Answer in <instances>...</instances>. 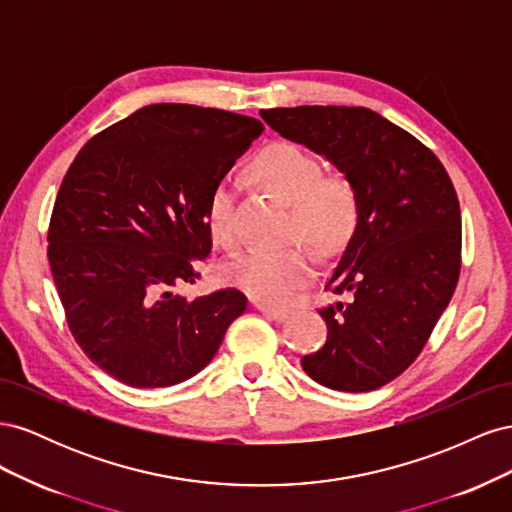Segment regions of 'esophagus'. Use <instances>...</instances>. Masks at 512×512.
I'll return each mask as SVG.
<instances>
[{
	"instance_id": "obj_1",
	"label": "esophagus",
	"mask_w": 512,
	"mask_h": 512,
	"mask_svg": "<svg viewBox=\"0 0 512 512\" xmlns=\"http://www.w3.org/2000/svg\"><path fill=\"white\" fill-rule=\"evenodd\" d=\"M256 309H260V312L271 320H286L288 318V309L271 307V305H265V303H256Z\"/></svg>"
}]
</instances>
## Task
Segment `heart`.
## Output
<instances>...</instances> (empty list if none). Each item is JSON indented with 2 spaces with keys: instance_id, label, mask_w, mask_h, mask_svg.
Segmentation results:
<instances>
[{
  "instance_id": "1",
  "label": "heart",
  "mask_w": 512,
  "mask_h": 512,
  "mask_svg": "<svg viewBox=\"0 0 512 512\" xmlns=\"http://www.w3.org/2000/svg\"><path fill=\"white\" fill-rule=\"evenodd\" d=\"M256 175L292 209L290 232L312 243L322 256H335L359 228L361 205L352 181L324 175L320 160L297 143H273L254 162ZM235 183L228 177L213 185L207 200V226L222 245L237 243ZM226 280L252 299L269 305L288 303L314 275V256L305 247L247 250L224 267Z\"/></svg>"
}]
</instances>
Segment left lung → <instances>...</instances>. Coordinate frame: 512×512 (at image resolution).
I'll return each mask as SVG.
<instances>
[{
  "label": "left lung",
  "instance_id": "8db88e82",
  "mask_svg": "<svg viewBox=\"0 0 512 512\" xmlns=\"http://www.w3.org/2000/svg\"><path fill=\"white\" fill-rule=\"evenodd\" d=\"M260 117L324 156L356 188L359 228L324 288L327 342L301 359L333 391L367 393L406 371L451 301L461 269V211L442 162L363 106L269 108Z\"/></svg>",
  "mask_w": 512,
  "mask_h": 512
}]
</instances>
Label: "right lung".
<instances>
[{"label": "right lung", "instance_id": "obj_1", "mask_svg": "<svg viewBox=\"0 0 512 512\" xmlns=\"http://www.w3.org/2000/svg\"><path fill=\"white\" fill-rule=\"evenodd\" d=\"M265 126L194 104H149L102 130L61 181L51 273L76 344L108 376L160 389L218 352L245 294L188 299L211 252L207 200Z\"/></svg>", "mask_w": 512, "mask_h": 512}]
</instances>
